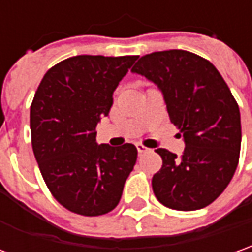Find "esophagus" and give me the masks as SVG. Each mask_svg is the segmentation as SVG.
<instances>
[{"label": "esophagus", "mask_w": 252, "mask_h": 252, "mask_svg": "<svg viewBox=\"0 0 252 252\" xmlns=\"http://www.w3.org/2000/svg\"><path fill=\"white\" fill-rule=\"evenodd\" d=\"M136 149H138V153L139 155H142V153H146L149 149L146 148V146H143L142 143H136Z\"/></svg>", "instance_id": "1"}]
</instances>
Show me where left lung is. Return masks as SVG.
Here are the masks:
<instances>
[{"label": "left lung", "mask_w": 252, "mask_h": 252, "mask_svg": "<svg viewBox=\"0 0 252 252\" xmlns=\"http://www.w3.org/2000/svg\"><path fill=\"white\" fill-rule=\"evenodd\" d=\"M132 73L160 88L169 120L185 140L176 157L157 149L161 169L152 186L162 205L194 211L211 204L226 189L239 164L240 110L227 84L211 62L182 49L142 56Z\"/></svg>", "instance_id": "obj_1"}]
</instances>
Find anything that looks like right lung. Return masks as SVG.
Returning <instances> with one entry per match:
<instances>
[{"label":"right lung","mask_w":252,"mask_h":252,"mask_svg":"<svg viewBox=\"0 0 252 252\" xmlns=\"http://www.w3.org/2000/svg\"><path fill=\"white\" fill-rule=\"evenodd\" d=\"M138 56L78 55L45 73L30 107L32 145L48 189L68 211L97 217L119 204L136 162L132 143H96L113 92Z\"/></svg>","instance_id":"right-lung-1"}]
</instances>
